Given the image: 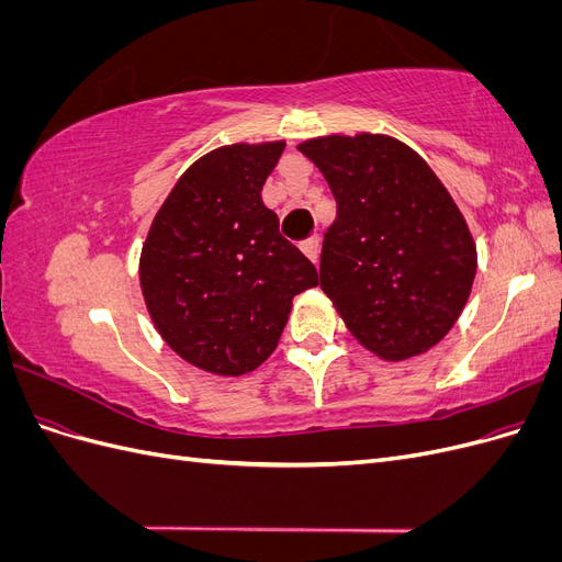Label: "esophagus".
Masks as SVG:
<instances>
[{"instance_id": "esophagus-1", "label": "esophagus", "mask_w": 562, "mask_h": 562, "mask_svg": "<svg viewBox=\"0 0 562 562\" xmlns=\"http://www.w3.org/2000/svg\"><path fill=\"white\" fill-rule=\"evenodd\" d=\"M300 248H302V252L307 255V258H310L312 262H316V260H318V248H321V239H318V236L314 234V236H310V239H304V241L300 244Z\"/></svg>"}]
</instances>
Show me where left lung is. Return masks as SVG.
Returning a JSON list of instances; mask_svg holds the SVG:
<instances>
[{
	"label": "left lung",
	"mask_w": 562,
	"mask_h": 562,
	"mask_svg": "<svg viewBox=\"0 0 562 562\" xmlns=\"http://www.w3.org/2000/svg\"><path fill=\"white\" fill-rule=\"evenodd\" d=\"M297 149L337 201L321 248L323 293L380 359L429 351L462 314L479 265L446 184L413 147L384 133L318 135Z\"/></svg>",
	"instance_id": "1"
}]
</instances>
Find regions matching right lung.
<instances>
[{"instance_id": "add662e5", "label": "right lung", "mask_w": 562, "mask_h": 562, "mask_svg": "<svg viewBox=\"0 0 562 562\" xmlns=\"http://www.w3.org/2000/svg\"><path fill=\"white\" fill-rule=\"evenodd\" d=\"M285 140L223 145L178 178L140 250L155 328L180 359L223 378L262 366L316 267L279 234L262 184Z\"/></svg>"}]
</instances>
